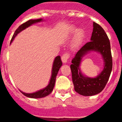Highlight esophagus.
<instances>
[{
	"instance_id": "1",
	"label": "esophagus",
	"mask_w": 122,
	"mask_h": 122,
	"mask_svg": "<svg viewBox=\"0 0 122 122\" xmlns=\"http://www.w3.org/2000/svg\"><path fill=\"white\" fill-rule=\"evenodd\" d=\"M69 58H70V54L67 53V52H66L61 56V60L63 62V63H67Z\"/></svg>"
}]
</instances>
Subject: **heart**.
Here are the masks:
<instances>
[{"label": "heart", "mask_w": 122, "mask_h": 122, "mask_svg": "<svg viewBox=\"0 0 122 122\" xmlns=\"http://www.w3.org/2000/svg\"><path fill=\"white\" fill-rule=\"evenodd\" d=\"M76 28L75 26H72L71 28V30L70 31L71 32H76ZM83 30H81V29H80V30H78V31L77 32V34H76V44H78V42H79V41H80L81 38L82 36H83Z\"/></svg>", "instance_id": "heart-1"}]
</instances>
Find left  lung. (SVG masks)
<instances>
[{
  "label": "left lung",
  "mask_w": 122,
  "mask_h": 122,
  "mask_svg": "<svg viewBox=\"0 0 122 122\" xmlns=\"http://www.w3.org/2000/svg\"><path fill=\"white\" fill-rule=\"evenodd\" d=\"M90 51H96L102 55L104 61V69L95 78L86 77L79 68L82 58ZM70 66L74 90L84 96H94L100 93L107 83L112 70L110 43L104 29L96 22H93V30L91 41L86 43L76 54Z\"/></svg>",
  "instance_id": "1"
}]
</instances>
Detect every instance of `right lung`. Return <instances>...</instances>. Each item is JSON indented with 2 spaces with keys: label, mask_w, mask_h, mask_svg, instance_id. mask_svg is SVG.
Returning a JSON list of instances; mask_svg holds the SVG:
<instances>
[{
  "label": "right lung",
  "mask_w": 122,
  "mask_h": 122,
  "mask_svg": "<svg viewBox=\"0 0 122 122\" xmlns=\"http://www.w3.org/2000/svg\"><path fill=\"white\" fill-rule=\"evenodd\" d=\"M42 21V19H30V20H28L26 22L23 23L21 25L19 26L18 27V29L15 30L14 34H13V36H12V39L10 41V44L12 42L15 36L19 34V32L22 31V30H24L28 27L30 26L32 24L36 23ZM62 61L61 60V58L60 56H57L55 58L54 61L53 66H52V75H51V79H50L49 84L46 86L45 88H43V89L40 90L38 91V92H35L33 93H23V92L20 90V92L25 96L28 97L29 98H33V99H38V98H42L44 97L47 96L50 94H51V92L53 90V88L55 86V80H56V77L57 76L58 72L59 70H60V67L62 66Z\"/></svg>",
  "instance_id": "add662e5"
}]
</instances>
